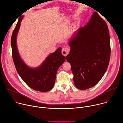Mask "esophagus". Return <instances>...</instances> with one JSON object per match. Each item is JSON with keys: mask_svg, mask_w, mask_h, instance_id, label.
Returning a JSON list of instances; mask_svg holds the SVG:
<instances>
[{"mask_svg": "<svg viewBox=\"0 0 123 123\" xmlns=\"http://www.w3.org/2000/svg\"><path fill=\"white\" fill-rule=\"evenodd\" d=\"M69 51V49L68 48H65L62 49V54L63 55L66 56L68 54Z\"/></svg>", "mask_w": 123, "mask_h": 123, "instance_id": "obj_1", "label": "esophagus"}]
</instances>
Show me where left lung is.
Segmentation results:
<instances>
[{
	"label": "left lung",
	"instance_id": "left-lung-1",
	"mask_svg": "<svg viewBox=\"0 0 123 123\" xmlns=\"http://www.w3.org/2000/svg\"><path fill=\"white\" fill-rule=\"evenodd\" d=\"M71 65L75 86L81 90L95 86L106 72L111 46L107 23L94 12L86 25L78 29L68 40Z\"/></svg>",
	"mask_w": 123,
	"mask_h": 123
}]
</instances>
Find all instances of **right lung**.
I'll return each instance as SVG.
<instances>
[{
  "mask_svg": "<svg viewBox=\"0 0 123 123\" xmlns=\"http://www.w3.org/2000/svg\"><path fill=\"white\" fill-rule=\"evenodd\" d=\"M23 15L19 18L12 36V55L16 71L24 82L31 89L41 92H47L54 87L56 75L59 67L65 60L61 53V48L49 54L38 67L28 66L21 58L17 49L16 39Z\"/></svg>",
  "mask_w": 123,
  "mask_h": 123,
  "instance_id": "add662e5",
  "label": "right lung"
}]
</instances>
